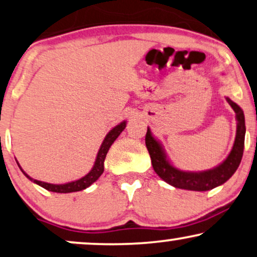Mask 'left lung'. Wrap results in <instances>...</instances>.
Wrapping results in <instances>:
<instances>
[{"instance_id": "8db88e82", "label": "left lung", "mask_w": 257, "mask_h": 257, "mask_svg": "<svg viewBox=\"0 0 257 257\" xmlns=\"http://www.w3.org/2000/svg\"><path fill=\"white\" fill-rule=\"evenodd\" d=\"M228 104L235 111V118L237 121L236 126V137L230 153L221 164L215 168L204 170V171H186L175 166L166 155L162 143L152 135L151 130L148 127L145 137V144L151 157V163L156 173L168 184L178 189L191 190V191H208L214 188L224 184L234 175L241 163L244 149L245 137V120L243 109L225 96Z\"/></svg>"}]
</instances>
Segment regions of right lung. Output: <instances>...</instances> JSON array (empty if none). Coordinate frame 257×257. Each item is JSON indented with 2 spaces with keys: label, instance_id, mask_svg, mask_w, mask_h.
<instances>
[{
  "label": "right lung",
  "instance_id": "obj_1",
  "mask_svg": "<svg viewBox=\"0 0 257 257\" xmlns=\"http://www.w3.org/2000/svg\"><path fill=\"white\" fill-rule=\"evenodd\" d=\"M126 122H127L126 120L121 121L120 124L114 126V127H113L111 131L106 135L104 141H102V143H101V146H100L98 155H96L94 165H93L91 171H89L87 175H85L84 177L76 179V181L63 183V184H52V183L38 181V179L32 178L31 176L27 175V173L23 171V169L21 168V166H20L18 161H16V163H18L19 168L22 171L23 175H25L26 177L29 179V181H32L33 183H35V184L40 185L43 189L48 190V191L58 192V194H68V192L81 191V190H85V189H87L88 186H91L93 183L98 181L100 176L102 175V172H104V162H105L106 155H107L109 148H111V145L114 143L115 139L118 138L119 135H120V133L125 130Z\"/></svg>",
  "mask_w": 257,
  "mask_h": 257
}]
</instances>
